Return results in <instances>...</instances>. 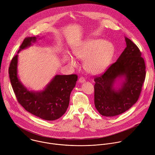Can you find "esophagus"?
Wrapping results in <instances>:
<instances>
[{"instance_id": "1", "label": "esophagus", "mask_w": 155, "mask_h": 155, "mask_svg": "<svg viewBox=\"0 0 155 155\" xmlns=\"http://www.w3.org/2000/svg\"><path fill=\"white\" fill-rule=\"evenodd\" d=\"M85 81V79H84V78H83V77H81L79 79V82H80V83H83V82H84Z\"/></svg>"}]
</instances>
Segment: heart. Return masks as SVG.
Listing matches in <instances>:
<instances>
[{"label":"heart","instance_id":"1","mask_svg":"<svg viewBox=\"0 0 155 155\" xmlns=\"http://www.w3.org/2000/svg\"><path fill=\"white\" fill-rule=\"evenodd\" d=\"M115 47L109 41L103 39L85 40L74 49V55L84 60V68L92 74L104 71L110 65L115 54ZM67 61L74 67L78 66L74 57L71 54L67 56Z\"/></svg>","mask_w":155,"mask_h":155}]
</instances>
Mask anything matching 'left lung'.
I'll return each instance as SVG.
<instances>
[{
	"instance_id": "1",
	"label": "left lung",
	"mask_w": 155,
	"mask_h": 155,
	"mask_svg": "<svg viewBox=\"0 0 155 155\" xmlns=\"http://www.w3.org/2000/svg\"><path fill=\"white\" fill-rule=\"evenodd\" d=\"M127 47L114 64L100 76L94 78L95 106L106 117L120 115L138 100L146 71L143 58L138 47L125 37ZM119 80L118 87H115Z\"/></svg>"
}]
</instances>
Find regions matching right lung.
Segmentation results:
<instances>
[{
  "instance_id": "1",
  "label": "right lung",
  "mask_w": 155,
  "mask_h": 155,
  "mask_svg": "<svg viewBox=\"0 0 155 155\" xmlns=\"http://www.w3.org/2000/svg\"><path fill=\"white\" fill-rule=\"evenodd\" d=\"M38 37L25 38L19 53L35 43ZM18 54L12 58L8 69L10 79L19 103L28 112L43 120L52 121L62 116L67 110L71 92L76 85L78 76L55 75L42 91L28 90L18 76Z\"/></svg>"
}]
</instances>
